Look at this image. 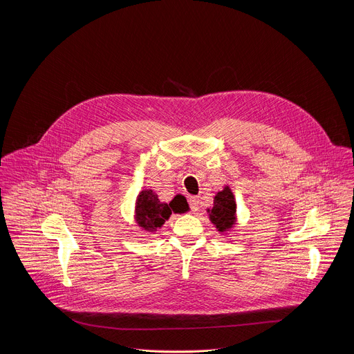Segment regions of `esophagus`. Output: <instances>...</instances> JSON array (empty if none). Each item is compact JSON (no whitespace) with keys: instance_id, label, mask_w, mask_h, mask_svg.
<instances>
[{"instance_id":"esophagus-1","label":"esophagus","mask_w":354,"mask_h":354,"mask_svg":"<svg viewBox=\"0 0 354 354\" xmlns=\"http://www.w3.org/2000/svg\"><path fill=\"white\" fill-rule=\"evenodd\" d=\"M189 205H190V209H192V211H198V208H200V200H198V197H194V196L189 197Z\"/></svg>"}]
</instances>
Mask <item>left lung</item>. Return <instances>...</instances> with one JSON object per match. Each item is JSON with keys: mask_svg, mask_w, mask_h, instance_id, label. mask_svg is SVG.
<instances>
[{"mask_svg": "<svg viewBox=\"0 0 354 354\" xmlns=\"http://www.w3.org/2000/svg\"><path fill=\"white\" fill-rule=\"evenodd\" d=\"M211 222L219 232L229 230L236 222V203H234L233 193L226 186L222 192H218L214 197V207L208 209Z\"/></svg>", "mask_w": 354, "mask_h": 354, "instance_id": "8db88e82", "label": "left lung"}]
</instances>
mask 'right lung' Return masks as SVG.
<instances>
[{
  "label": "right lung",
  "instance_id": "right-lung-1",
  "mask_svg": "<svg viewBox=\"0 0 354 354\" xmlns=\"http://www.w3.org/2000/svg\"><path fill=\"white\" fill-rule=\"evenodd\" d=\"M187 203L183 196H176L169 204L161 203L158 196L153 190H143L136 200V221L139 226L147 230H156L161 227L172 212H185Z\"/></svg>",
  "mask_w": 354,
  "mask_h": 354
}]
</instances>
